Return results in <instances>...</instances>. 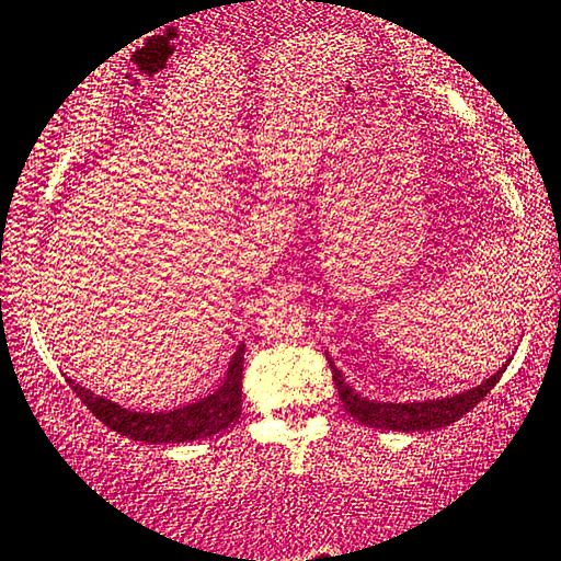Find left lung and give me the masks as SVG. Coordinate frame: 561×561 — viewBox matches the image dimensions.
Masks as SVG:
<instances>
[{"label": "left lung", "mask_w": 561, "mask_h": 561, "mask_svg": "<svg viewBox=\"0 0 561 561\" xmlns=\"http://www.w3.org/2000/svg\"><path fill=\"white\" fill-rule=\"evenodd\" d=\"M325 358H329L331 364V374H333L335 389H339L343 409H346L353 419L360 421V424H366L370 428H383V431H431V428L449 426L454 421H459L463 413H469L479 401H484V396L494 389L496 381L506 370V364H504L494 376H489L486 381H481L469 391L442 396V399L393 403V401H374V399H366V396H360L351 383H346V378H343L341 370L335 368L329 353H325Z\"/></svg>", "instance_id": "left-lung-1"}]
</instances>
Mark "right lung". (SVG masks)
<instances>
[{"label": "right lung", "instance_id": "right-lung-1", "mask_svg": "<svg viewBox=\"0 0 561 561\" xmlns=\"http://www.w3.org/2000/svg\"><path fill=\"white\" fill-rule=\"evenodd\" d=\"M243 356L245 346L240 343L218 389L172 411H133L105 399V396L92 393L84 386L75 383L72 378L67 383L80 396L84 407L117 434L142 444L197 442V438L220 434L222 428L240 419V409H243Z\"/></svg>", "mask_w": 561, "mask_h": 561}]
</instances>
